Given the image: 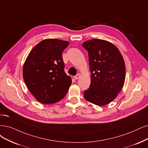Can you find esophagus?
Instances as JSON below:
<instances>
[{"label":"esophagus","instance_id":"1","mask_svg":"<svg viewBox=\"0 0 148 148\" xmlns=\"http://www.w3.org/2000/svg\"><path fill=\"white\" fill-rule=\"evenodd\" d=\"M80 76H81V75L80 74H77V75H76L75 77H74V79H75V80H77V79H79L80 77Z\"/></svg>","mask_w":148,"mask_h":148}]
</instances>
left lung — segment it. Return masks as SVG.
Returning a JSON list of instances; mask_svg holds the SVG:
<instances>
[{"mask_svg":"<svg viewBox=\"0 0 148 148\" xmlns=\"http://www.w3.org/2000/svg\"><path fill=\"white\" fill-rule=\"evenodd\" d=\"M83 47L88 52L91 84L84 91L86 101L98 106L110 103L124 84L125 66L119 49L106 40L86 41Z\"/></svg>","mask_w":148,"mask_h":148,"instance_id":"obj_1","label":"left lung"}]
</instances>
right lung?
I'll list each match as a JSON object with an SVG mask.
<instances>
[{"label": "right lung", "instance_id": "1", "mask_svg": "<svg viewBox=\"0 0 148 148\" xmlns=\"http://www.w3.org/2000/svg\"><path fill=\"white\" fill-rule=\"evenodd\" d=\"M69 42L53 38L41 41L29 53L24 63V82L42 103H56L66 95L72 83L64 73L62 52Z\"/></svg>", "mask_w": 148, "mask_h": 148}]
</instances>
